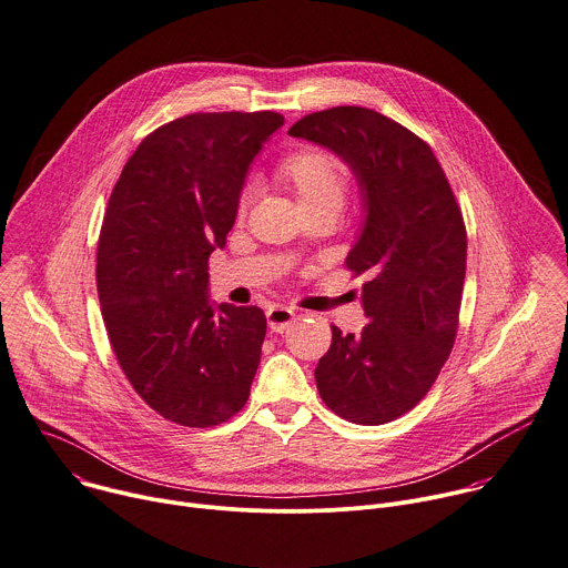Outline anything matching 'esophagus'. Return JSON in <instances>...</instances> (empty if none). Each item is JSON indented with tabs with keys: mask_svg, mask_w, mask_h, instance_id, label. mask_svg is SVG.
<instances>
[{
	"mask_svg": "<svg viewBox=\"0 0 568 568\" xmlns=\"http://www.w3.org/2000/svg\"><path fill=\"white\" fill-rule=\"evenodd\" d=\"M294 318H296V312L290 310V307L274 305V307L267 310V323H270L272 332H285L292 325Z\"/></svg>",
	"mask_w": 568,
	"mask_h": 568,
	"instance_id": "obj_1",
	"label": "esophagus"
}]
</instances>
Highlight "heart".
I'll list each match as a JSON object with an SVG mask.
<instances>
[{"label": "heart", "mask_w": 568, "mask_h": 568, "mask_svg": "<svg viewBox=\"0 0 568 568\" xmlns=\"http://www.w3.org/2000/svg\"><path fill=\"white\" fill-rule=\"evenodd\" d=\"M278 178L294 189L305 212L332 210L338 212L347 196V171L343 162L325 149H298L287 153L278 166ZM252 201V189H243L239 199V214L243 216Z\"/></svg>", "instance_id": "obj_1"}]
</instances>
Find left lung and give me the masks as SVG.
<instances>
[{
    "label": "left lung",
    "mask_w": 568,
    "mask_h": 568,
    "mask_svg": "<svg viewBox=\"0 0 568 568\" xmlns=\"http://www.w3.org/2000/svg\"><path fill=\"white\" fill-rule=\"evenodd\" d=\"M341 155L361 186L365 223L345 258L365 274L361 334L332 325L314 369L325 406L379 426L413 410L450 356L466 276V225L428 142L365 106H334L287 131Z\"/></svg>",
    "instance_id": "1"
}]
</instances>
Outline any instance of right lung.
<instances>
[{
    "label": "right lung",
    "mask_w": 568,
    "mask_h": 568,
    "mask_svg": "<svg viewBox=\"0 0 568 568\" xmlns=\"http://www.w3.org/2000/svg\"><path fill=\"white\" fill-rule=\"evenodd\" d=\"M274 111L192 113L149 133L115 182L98 241V296L115 358L166 422L212 428L250 397L267 318L210 303V254L234 227Z\"/></svg>",
    "instance_id": "right-lung-1"
}]
</instances>
